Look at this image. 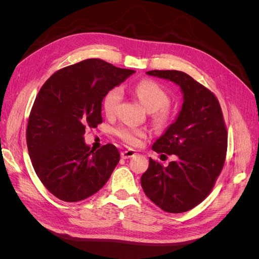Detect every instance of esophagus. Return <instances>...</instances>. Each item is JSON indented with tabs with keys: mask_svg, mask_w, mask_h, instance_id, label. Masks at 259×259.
Segmentation results:
<instances>
[{
	"mask_svg": "<svg viewBox=\"0 0 259 259\" xmlns=\"http://www.w3.org/2000/svg\"><path fill=\"white\" fill-rule=\"evenodd\" d=\"M135 154H137L136 150H134V149H127V150H125L121 153V156L123 159H130V158H133Z\"/></svg>",
	"mask_w": 259,
	"mask_h": 259,
	"instance_id": "1",
	"label": "esophagus"
}]
</instances>
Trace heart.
<instances>
[{
	"label": "heart",
	"instance_id": "obj_1",
	"mask_svg": "<svg viewBox=\"0 0 259 259\" xmlns=\"http://www.w3.org/2000/svg\"><path fill=\"white\" fill-rule=\"evenodd\" d=\"M133 91L140 104L149 112H154L156 121L164 123L167 120L168 110L166 106L169 103V96L161 85L152 80H143L134 86ZM121 98L122 91L119 88H114L106 94L103 100V108L107 115H113L116 112ZM115 134L124 143L131 146H137L142 142V139L147 136V131L123 125V126L116 128Z\"/></svg>",
	"mask_w": 259,
	"mask_h": 259
}]
</instances>
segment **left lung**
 Here are the masks:
<instances>
[{
	"label": "left lung",
	"instance_id": "obj_1",
	"mask_svg": "<svg viewBox=\"0 0 259 259\" xmlns=\"http://www.w3.org/2000/svg\"><path fill=\"white\" fill-rule=\"evenodd\" d=\"M148 75L171 81L183 94L182 109L152 150L175 154L167 166L149 159L140 178L147 197L167 213H184L209 194L224 167L227 130L221 105L210 91L177 70H151Z\"/></svg>",
	"mask_w": 259,
	"mask_h": 259
}]
</instances>
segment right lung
Returning a JSON list of instances; mask_svg holds the SVG:
<instances>
[{
    "label": "right lung",
    "mask_w": 259,
    "mask_h": 259,
    "mask_svg": "<svg viewBox=\"0 0 259 259\" xmlns=\"http://www.w3.org/2000/svg\"><path fill=\"white\" fill-rule=\"evenodd\" d=\"M134 72L86 59L55 72L38 92L28 121L27 146L37 177L56 198L85 200L110 178L119 151L111 144L93 150L85 144V128L103 122L106 94Z\"/></svg>",
    "instance_id": "obj_1"
}]
</instances>
